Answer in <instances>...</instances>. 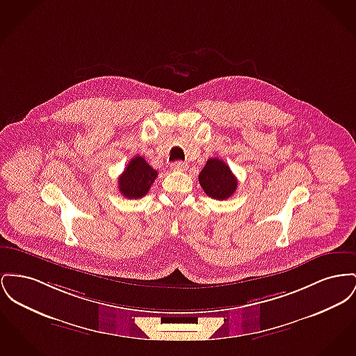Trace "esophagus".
<instances>
[{"instance_id":"obj_1","label":"esophagus","mask_w":356,"mask_h":356,"mask_svg":"<svg viewBox=\"0 0 356 356\" xmlns=\"http://www.w3.org/2000/svg\"><path fill=\"white\" fill-rule=\"evenodd\" d=\"M170 169L177 170V172H183V170L187 169V165H186L184 163H181V161H176V163H172V164H170Z\"/></svg>"}]
</instances>
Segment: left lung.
<instances>
[{
	"label": "left lung",
	"instance_id": "8db88e82",
	"mask_svg": "<svg viewBox=\"0 0 356 356\" xmlns=\"http://www.w3.org/2000/svg\"><path fill=\"white\" fill-rule=\"evenodd\" d=\"M199 183L209 197L216 200L229 199L238 187V180L230 167L219 159L207 160L199 175Z\"/></svg>",
	"mask_w": 356,
	"mask_h": 356
}]
</instances>
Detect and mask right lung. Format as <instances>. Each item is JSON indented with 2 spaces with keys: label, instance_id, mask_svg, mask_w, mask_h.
<instances>
[{
  "label": "right lung",
  "instance_id": "add662e5",
  "mask_svg": "<svg viewBox=\"0 0 356 356\" xmlns=\"http://www.w3.org/2000/svg\"><path fill=\"white\" fill-rule=\"evenodd\" d=\"M157 175V170L150 167L144 157H133L118 179L121 195L127 199H140L145 196Z\"/></svg>",
  "mask_w": 356,
  "mask_h": 356
}]
</instances>
